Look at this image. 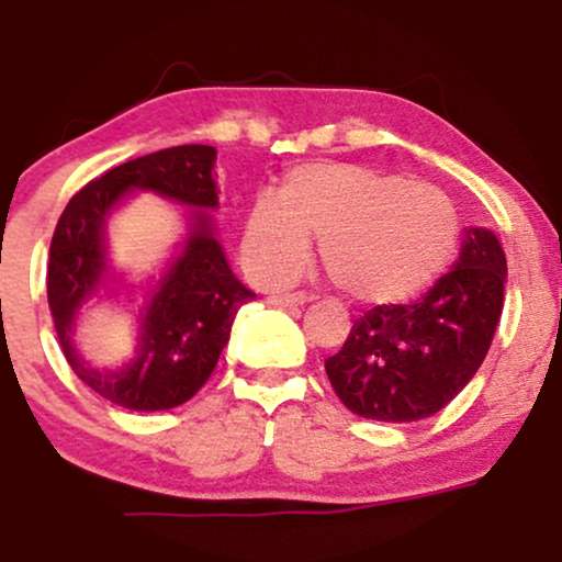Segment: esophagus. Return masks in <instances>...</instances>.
<instances>
[{
  "instance_id": "1",
  "label": "esophagus",
  "mask_w": 562,
  "mask_h": 562,
  "mask_svg": "<svg viewBox=\"0 0 562 562\" xmlns=\"http://www.w3.org/2000/svg\"><path fill=\"white\" fill-rule=\"evenodd\" d=\"M306 301H308V295L303 293V290H288V293L272 295V303H277V306H285V308H299Z\"/></svg>"
}]
</instances>
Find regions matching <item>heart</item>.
<instances>
[{"label":"heart","instance_id":"b5f03b06","mask_svg":"<svg viewBox=\"0 0 562 562\" xmlns=\"http://www.w3.org/2000/svg\"><path fill=\"white\" fill-rule=\"evenodd\" d=\"M308 237H322L325 272L364 303L420 295L460 243L454 203L434 184L357 164L295 169L282 195L261 192L245 227V256L263 282L303 267Z\"/></svg>","mask_w":562,"mask_h":562}]
</instances>
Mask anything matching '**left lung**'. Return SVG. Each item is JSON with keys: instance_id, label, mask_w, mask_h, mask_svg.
<instances>
[{"instance_id": "obj_1", "label": "left lung", "mask_w": 562, "mask_h": 562, "mask_svg": "<svg viewBox=\"0 0 562 562\" xmlns=\"http://www.w3.org/2000/svg\"><path fill=\"white\" fill-rule=\"evenodd\" d=\"M507 261L494 232L468 229L460 261L423 299L375 306L325 359L333 391L353 415L415 423L473 380L492 346Z\"/></svg>"}]
</instances>
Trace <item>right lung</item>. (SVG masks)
I'll use <instances>...</instances> for the list:
<instances>
[{"mask_svg": "<svg viewBox=\"0 0 562 562\" xmlns=\"http://www.w3.org/2000/svg\"><path fill=\"white\" fill-rule=\"evenodd\" d=\"M211 145H179L105 171L68 200L49 245L47 299L57 340L70 370L108 402L134 412L171 409L190 402L211 378L229 340L232 322L256 293L232 274L224 250L211 235L209 216L195 211L182 256L142 319L137 359L124 370H97L79 357L70 333L83 301L105 272L102 224L132 187L153 190L192 209H216Z\"/></svg>", "mask_w": 562, "mask_h": 562, "instance_id": "right-lung-1", "label": "right lung"}]
</instances>
